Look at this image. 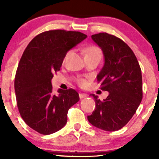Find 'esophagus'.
Returning <instances> with one entry per match:
<instances>
[{"mask_svg":"<svg viewBox=\"0 0 159 159\" xmlns=\"http://www.w3.org/2000/svg\"><path fill=\"white\" fill-rule=\"evenodd\" d=\"M79 95H80V98H85L87 97V94H86V93H80Z\"/></svg>","mask_w":159,"mask_h":159,"instance_id":"esophagus-1","label":"esophagus"}]
</instances>
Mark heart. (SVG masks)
Instances as JSON below:
<instances>
[{"instance_id": "b5f03b06", "label": "heart", "mask_w": 159, "mask_h": 159, "mask_svg": "<svg viewBox=\"0 0 159 159\" xmlns=\"http://www.w3.org/2000/svg\"><path fill=\"white\" fill-rule=\"evenodd\" d=\"M70 52H67L66 56H68L70 54ZM84 54L85 57H100L102 55V52H101L100 48L98 47L95 45H90L86 47L84 49ZM78 83L80 86H85L86 85V81L85 80H78Z\"/></svg>"}]
</instances>
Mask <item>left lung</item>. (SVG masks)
Here are the masks:
<instances>
[{"label": "left lung", "instance_id": "8db88e82", "mask_svg": "<svg viewBox=\"0 0 159 159\" xmlns=\"http://www.w3.org/2000/svg\"><path fill=\"white\" fill-rule=\"evenodd\" d=\"M104 54L105 63L97 76L101 89L109 93L103 101L92 94L95 109L88 116L94 127L105 131L118 130L136 113L143 98V81L139 62L124 41L106 32L92 35Z\"/></svg>", "mask_w": 159, "mask_h": 159}]
</instances>
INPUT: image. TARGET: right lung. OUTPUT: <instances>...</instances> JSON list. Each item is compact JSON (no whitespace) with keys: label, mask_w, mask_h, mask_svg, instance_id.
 <instances>
[{"label":"right lung","mask_w":159,"mask_h":159,"mask_svg":"<svg viewBox=\"0 0 159 159\" xmlns=\"http://www.w3.org/2000/svg\"><path fill=\"white\" fill-rule=\"evenodd\" d=\"M80 32L57 30L36 35L25 49L14 81L17 107L25 124L49 135L65 126L70 107L79 102L73 89L53 93L52 80L60 70L66 53L86 39Z\"/></svg>","instance_id":"add662e5"}]
</instances>
